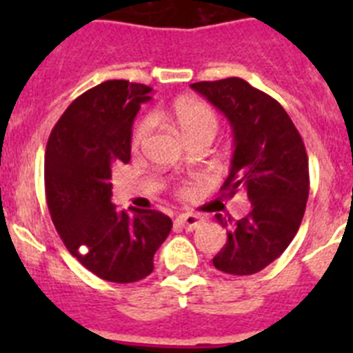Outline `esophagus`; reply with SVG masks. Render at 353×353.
<instances>
[{
	"instance_id": "esophagus-1",
	"label": "esophagus",
	"mask_w": 353,
	"mask_h": 353,
	"mask_svg": "<svg viewBox=\"0 0 353 353\" xmlns=\"http://www.w3.org/2000/svg\"><path fill=\"white\" fill-rule=\"evenodd\" d=\"M176 223L185 228V230H189V232H192V230H196V228L203 224V217H199L196 214H180L176 217Z\"/></svg>"
}]
</instances>
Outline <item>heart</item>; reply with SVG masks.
<instances>
[{
  "label": "heart",
  "instance_id": "1",
  "mask_svg": "<svg viewBox=\"0 0 353 353\" xmlns=\"http://www.w3.org/2000/svg\"><path fill=\"white\" fill-rule=\"evenodd\" d=\"M155 117L166 118L187 143L196 138H203V136L214 139L219 130V118L214 109L205 102L192 101V99H179L168 109L157 111ZM150 130H152V121L148 118H143L134 125L132 138H130L134 148L143 145V141L148 138Z\"/></svg>",
  "mask_w": 353,
  "mask_h": 353
}]
</instances>
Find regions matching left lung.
I'll list each match as a JSON object with an SVG mask.
<instances>
[{
	"label": "left lung",
	"instance_id": "1",
	"mask_svg": "<svg viewBox=\"0 0 353 353\" xmlns=\"http://www.w3.org/2000/svg\"><path fill=\"white\" fill-rule=\"evenodd\" d=\"M219 109L233 129L235 150L223 196L244 189L251 212L228 228L214 267L233 276H251L283 254L297 233L310 194V168L301 134L283 105L240 77L191 84Z\"/></svg>",
	"mask_w": 353,
	"mask_h": 353
}]
</instances>
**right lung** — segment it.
<instances>
[{
    "label": "right lung",
    "mask_w": 353,
    "mask_h": 353,
    "mask_svg": "<svg viewBox=\"0 0 353 353\" xmlns=\"http://www.w3.org/2000/svg\"><path fill=\"white\" fill-rule=\"evenodd\" d=\"M150 86L105 81L67 108L46 148V198L56 232L83 267L111 283H134L154 270L171 232L157 210H118L111 171L130 161L132 121Z\"/></svg>",
    "instance_id": "1"
}]
</instances>
